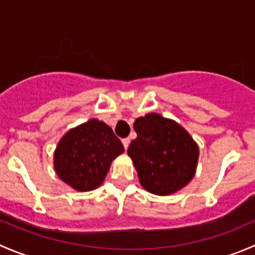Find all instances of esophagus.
<instances>
[{"mask_svg": "<svg viewBox=\"0 0 255 255\" xmlns=\"http://www.w3.org/2000/svg\"><path fill=\"white\" fill-rule=\"evenodd\" d=\"M122 143H123V146H125V149H127L128 146H129L130 139L129 138H125V139H122Z\"/></svg>", "mask_w": 255, "mask_h": 255, "instance_id": "34e87169", "label": "esophagus"}]
</instances>
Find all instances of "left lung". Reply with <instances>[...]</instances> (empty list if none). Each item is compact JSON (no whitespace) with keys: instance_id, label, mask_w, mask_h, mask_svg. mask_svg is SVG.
Listing matches in <instances>:
<instances>
[{"instance_id":"obj_1","label":"left lung","mask_w":255,"mask_h":255,"mask_svg":"<svg viewBox=\"0 0 255 255\" xmlns=\"http://www.w3.org/2000/svg\"><path fill=\"white\" fill-rule=\"evenodd\" d=\"M137 138L128 155L144 190L158 196L175 194L195 176L199 145L182 126L158 113H148L133 125Z\"/></svg>"}]
</instances>
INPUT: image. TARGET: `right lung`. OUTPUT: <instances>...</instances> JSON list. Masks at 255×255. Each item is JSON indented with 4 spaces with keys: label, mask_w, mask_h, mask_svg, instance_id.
Here are the masks:
<instances>
[{
    "label": "right lung",
    "mask_w": 255,
    "mask_h": 255,
    "mask_svg": "<svg viewBox=\"0 0 255 255\" xmlns=\"http://www.w3.org/2000/svg\"><path fill=\"white\" fill-rule=\"evenodd\" d=\"M123 151L112 128L91 118L61 137L54 151V170L76 191H91L105 181L111 163Z\"/></svg>",
    "instance_id": "right-lung-1"
}]
</instances>
